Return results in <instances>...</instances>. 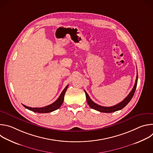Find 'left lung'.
Segmentation results:
<instances>
[{"instance_id": "8db88e82", "label": "left lung", "mask_w": 153, "mask_h": 153, "mask_svg": "<svg viewBox=\"0 0 153 153\" xmlns=\"http://www.w3.org/2000/svg\"><path fill=\"white\" fill-rule=\"evenodd\" d=\"M137 80H138V74H137L136 82H135V84L134 85V87H133V88L132 89L131 91L130 92V93L126 96V97L123 101H122L121 102H120L119 103H118L116 105H114L113 106H110V107H106V106H100L99 105H97V103H94L90 99L88 94H87V93L85 91L87 103H88V105L92 109H94V110H96L102 112V113H111L115 112L116 111H119L120 110H122V108H123L129 102V101L131 100L132 97H133V96L134 94V93H135V91H136V87H137Z\"/></svg>"}]
</instances>
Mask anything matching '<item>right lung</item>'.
<instances>
[{"instance_id": "obj_1", "label": "right lung", "mask_w": 153, "mask_h": 153, "mask_svg": "<svg viewBox=\"0 0 153 153\" xmlns=\"http://www.w3.org/2000/svg\"><path fill=\"white\" fill-rule=\"evenodd\" d=\"M68 86V85H67V86L64 88V90L60 94L59 98L54 102L51 103V105H49L44 106V107H41V108H31V107L25 106L24 105H23V106L25 108H26L27 109H28V110L32 111L33 112H35V113H50V112L54 111L57 110V109H59L60 107V106L62 105V104L63 102L64 96H65V93H66V91H67Z\"/></svg>"}]
</instances>
